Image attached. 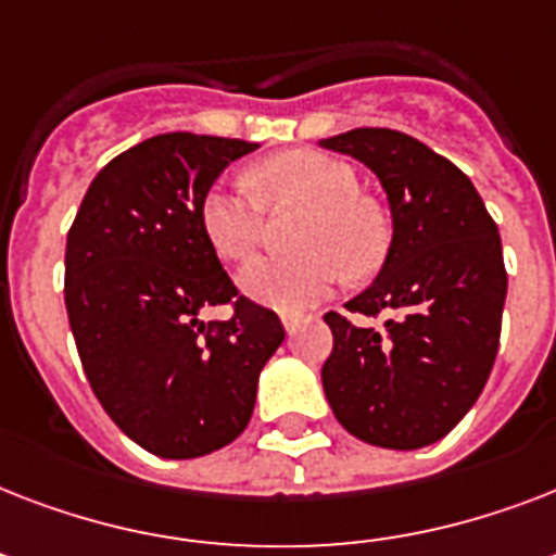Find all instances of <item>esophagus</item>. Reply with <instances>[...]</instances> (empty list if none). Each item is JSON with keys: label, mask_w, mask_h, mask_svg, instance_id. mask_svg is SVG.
<instances>
[{"label": "esophagus", "mask_w": 556, "mask_h": 556, "mask_svg": "<svg viewBox=\"0 0 556 556\" xmlns=\"http://www.w3.org/2000/svg\"><path fill=\"white\" fill-rule=\"evenodd\" d=\"M279 320H282V326H286V331L291 334V331L300 326V314L296 312H279Z\"/></svg>", "instance_id": "obj_1"}]
</instances>
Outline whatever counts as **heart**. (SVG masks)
I'll use <instances>...</instances> for the list:
<instances>
[{
  "label": "heart",
  "mask_w": 556,
  "mask_h": 556,
  "mask_svg": "<svg viewBox=\"0 0 556 556\" xmlns=\"http://www.w3.org/2000/svg\"><path fill=\"white\" fill-rule=\"evenodd\" d=\"M253 187L268 204H300L308 216L296 233L291 260H256L239 274L251 300L274 308H300L320 300L343 274L366 277L387 253V225L357 195L352 167L312 150L279 152L253 173ZM201 233L227 262H248L265 233V207L242 181H218L199 201Z\"/></svg>",
  "instance_id": "obj_1"
}]
</instances>
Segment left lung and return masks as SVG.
I'll return each mask as SVG.
<instances>
[{
	"mask_svg": "<svg viewBox=\"0 0 556 556\" xmlns=\"http://www.w3.org/2000/svg\"><path fill=\"white\" fill-rule=\"evenodd\" d=\"M320 147L364 161L392 210L387 262L346 303L383 326L323 317L334 338L323 389L355 439L427 447L465 418L496 361L508 294L500 230L473 181L413 135L366 126Z\"/></svg>",
	"mask_w": 556,
	"mask_h": 556,
	"instance_id": "1",
	"label": "left lung"
}]
</instances>
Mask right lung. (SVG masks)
Instances as JSON below:
<instances>
[{"instance_id":"right-lung-1","label":"right lung","mask_w":556,"mask_h":556,"mask_svg":"<svg viewBox=\"0 0 556 556\" xmlns=\"http://www.w3.org/2000/svg\"><path fill=\"white\" fill-rule=\"evenodd\" d=\"M260 143L167 132L121 152L83 195L65 242V312L109 418L161 458H199L248 427L262 366L286 340L201 233L199 201ZM210 304L227 321L201 324Z\"/></svg>"}]
</instances>
